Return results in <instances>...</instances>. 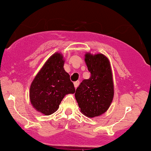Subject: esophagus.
Segmentation results:
<instances>
[{
    "label": "esophagus",
    "mask_w": 151,
    "mask_h": 151,
    "mask_svg": "<svg viewBox=\"0 0 151 151\" xmlns=\"http://www.w3.org/2000/svg\"><path fill=\"white\" fill-rule=\"evenodd\" d=\"M79 81H74V86L75 87V88H77L78 86H79Z\"/></svg>",
    "instance_id": "esophagus-1"
}]
</instances>
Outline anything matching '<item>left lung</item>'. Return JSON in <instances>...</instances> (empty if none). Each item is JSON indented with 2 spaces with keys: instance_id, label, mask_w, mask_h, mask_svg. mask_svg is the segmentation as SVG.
<instances>
[{
  "instance_id": "1",
  "label": "left lung",
  "mask_w": 151,
  "mask_h": 151,
  "mask_svg": "<svg viewBox=\"0 0 151 151\" xmlns=\"http://www.w3.org/2000/svg\"><path fill=\"white\" fill-rule=\"evenodd\" d=\"M85 63L91 77L81 81L76 90L75 99L83 115L95 117L106 112L113 99L111 67L108 58L101 53L87 52Z\"/></svg>"
}]
</instances>
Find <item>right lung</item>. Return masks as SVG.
I'll return each instance as SVG.
<instances>
[{"mask_svg": "<svg viewBox=\"0 0 151 151\" xmlns=\"http://www.w3.org/2000/svg\"><path fill=\"white\" fill-rule=\"evenodd\" d=\"M64 63L61 53H54L45 63L31 83V103L34 108L45 115L55 112L65 96L75 92L70 75L63 68Z\"/></svg>", "mask_w": 151, "mask_h": 151, "instance_id": "1", "label": "right lung"}]
</instances>
